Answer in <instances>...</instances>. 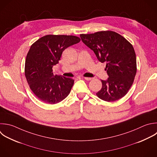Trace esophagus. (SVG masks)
<instances>
[{
	"instance_id": "1",
	"label": "esophagus",
	"mask_w": 157,
	"mask_h": 157,
	"mask_svg": "<svg viewBox=\"0 0 157 157\" xmlns=\"http://www.w3.org/2000/svg\"><path fill=\"white\" fill-rule=\"evenodd\" d=\"M83 78L87 81H90V80H92V78H90V77H83Z\"/></svg>"
}]
</instances>
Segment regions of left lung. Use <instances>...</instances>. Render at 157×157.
Here are the masks:
<instances>
[{
	"mask_svg": "<svg viewBox=\"0 0 157 157\" xmlns=\"http://www.w3.org/2000/svg\"><path fill=\"white\" fill-rule=\"evenodd\" d=\"M80 37L100 62L106 63L105 69L109 78L101 80L102 88L96 95L107 102L124 96L133 83L137 71L132 45L123 36L111 31L80 34Z\"/></svg>",
	"mask_w": 157,
	"mask_h": 157,
	"instance_id": "obj_1",
	"label": "left lung"
}]
</instances>
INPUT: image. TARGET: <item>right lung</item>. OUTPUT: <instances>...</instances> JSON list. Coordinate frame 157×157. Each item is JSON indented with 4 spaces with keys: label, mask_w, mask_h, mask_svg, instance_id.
<instances>
[{
    "label": "right lung",
    "mask_w": 157,
    "mask_h": 157,
    "mask_svg": "<svg viewBox=\"0 0 157 157\" xmlns=\"http://www.w3.org/2000/svg\"><path fill=\"white\" fill-rule=\"evenodd\" d=\"M80 41L74 36L47 35L31 45L25 61V76L31 90L44 102L58 103L71 92L74 80L54 75L52 68L65 49Z\"/></svg>",
    "instance_id": "right-lung-1"
}]
</instances>
